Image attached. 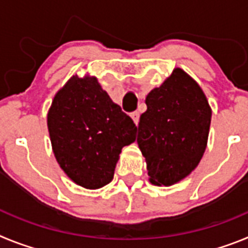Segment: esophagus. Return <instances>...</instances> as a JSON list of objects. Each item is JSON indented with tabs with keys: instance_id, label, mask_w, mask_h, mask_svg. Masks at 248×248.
<instances>
[{
	"instance_id": "34e87169",
	"label": "esophagus",
	"mask_w": 248,
	"mask_h": 248,
	"mask_svg": "<svg viewBox=\"0 0 248 248\" xmlns=\"http://www.w3.org/2000/svg\"><path fill=\"white\" fill-rule=\"evenodd\" d=\"M130 117H131V119L134 120L135 125H138V124H139V118H140V114L138 113V111H134V113H131V114H130Z\"/></svg>"
}]
</instances>
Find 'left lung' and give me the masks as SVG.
I'll list each match as a JSON object with an SVG mask.
<instances>
[{"mask_svg":"<svg viewBox=\"0 0 248 248\" xmlns=\"http://www.w3.org/2000/svg\"><path fill=\"white\" fill-rule=\"evenodd\" d=\"M138 126V145L149 181L171 186L189 176L206 150L211 107L200 85L181 68L146 95Z\"/></svg>","mask_w":248,"mask_h":248,"instance_id":"1","label":"left lung"}]
</instances>
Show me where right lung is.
<instances>
[{"label": "right lung", "instance_id": "1", "mask_svg": "<svg viewBox=\"0 0 248 248\" xmlns=\"http://www.w3.org/2000/svg\"><path fill=\"white\" fill-rule=\"evenodd\" d=\"M57 163L77 185L100 189L113 180L119 154L135 141L137 126L94 76H72L47 114Z\"/></svg>", "mask_w": 248, "mask_h": 248}]
</instances>
